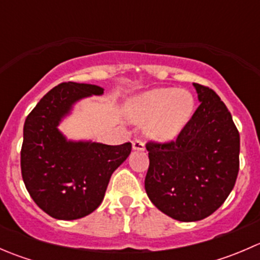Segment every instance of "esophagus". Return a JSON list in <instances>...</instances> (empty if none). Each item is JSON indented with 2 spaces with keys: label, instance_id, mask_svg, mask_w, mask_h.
Instances as JSON below:
<instances>
[{
  "label": "esophagus",
  "instance_id": "esophagus-1",
  "mask_svg": "<svg viewBox=\"0 0 260 260\" xmlns=\"http://www.w3.org/2000/svg\"><path fill=\"white\" fill-rule=\"evenodd\" d=\"M132 146H133V149H135V151H145V143H143L141 140L133 141Z\"/></svg>",
  "mask_w": 260,
  "mask_h": 260
}]
</instances>
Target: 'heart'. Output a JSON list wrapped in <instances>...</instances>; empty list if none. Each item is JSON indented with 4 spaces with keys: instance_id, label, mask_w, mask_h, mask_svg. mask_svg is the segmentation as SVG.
Returning a JSON list of instances; mask_svg holds the SVG:
<instances>
[{
    "instance_id": "heart-1",
    "label": "heart",
    "mask_w": 260,
    "mask_h": 260,
    "mask_svg": "<svg viewBox=\"0 0 260 260\" xmlns=\"http://www.w3.org/2000/svg\"><path fill=\"white\" fill-rule=\"evenodd\" d=\"M195 109V98L185 89L158 88L135 96L128 103V117L148 123L147 133L158 141H172L185 128Z\"/></svg>"
}]
</instances>
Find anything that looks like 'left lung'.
<instances>
[{
	"label": "left lung",
	"instance_id": "left-lung-1",
	"mask_svg": "<svg viewBox=\"0 0 260 260\" xmlns=\"http://www.w3.org/2000/svg\"><path fill=\"white\" fill-rule=\"evenodd\" d=\"M200 106L176 141L148 142L145 188L149 200L179 221H199L224 204L239 172L240 137L216 93L193 83Z\"/></svg>",
	"mask_w": 260,
	"mask_h": 260
}]
</instances>
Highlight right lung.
Listing matches in <instances>:
<instances>
[{
  "label": "right lung",
  "mask_w": 260,
  "mask_h": 260,
  "mask_svg": "<svg viewBox=\"0 0 260 260\" xmlns=\"http://www.w3.org/2000/svg\"><path fill=\"white\" fill-rule=\"evenodd\" d=\"M103 91L93 84L61 83L41 98L25 120L21 174L36 205L54 219H80L95 210L112 174L131 153V142L109 146L70 141L57 128L75 103Z\"/></svg>",
  "instance_id": "right-lung-1"
}]
</instances>
